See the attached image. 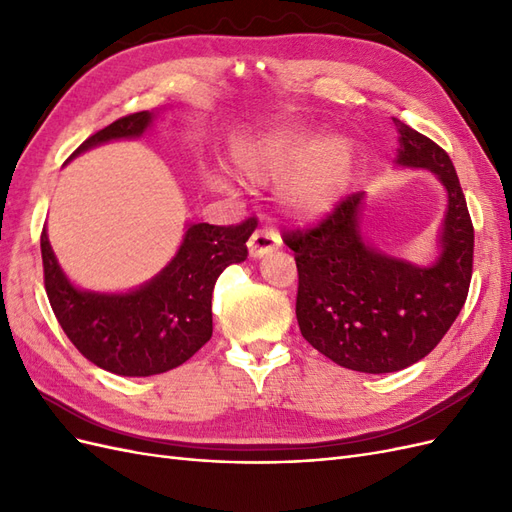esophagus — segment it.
<instances>
[{
	"label": "esophagus",
	"mask_w": 512,
	"mask_h": 512,
	"mask_svg": "<svg viewBox=\"0 0 512 512\" xmlns=\"http://www.w3.org/2000/svg\"><path fill=\"white\" fill-rule=\"evenodd\" d=\"M280 243H282L280 235H275L273 230H256L250 237V241H247V252H250V258L258 260L275 252L277 247H280Z\"/></svg>",
	"instance_id": "34e87169"
}]
</instances>
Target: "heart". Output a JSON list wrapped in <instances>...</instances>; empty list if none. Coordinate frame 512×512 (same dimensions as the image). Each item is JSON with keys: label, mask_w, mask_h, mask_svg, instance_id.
<instances>
[{"label": "heart", "mask_w": 512, "mask_h": 512, "mask_svg": "<svg viewBox=\"0 0 512 512\" xmlns=\"http://www.w3.org/2000/svg\"><path fill=\"white\" fill-rule=\"evenodd\" d=\"M230 162L250 183L277 185V200L294 220L316 222L342 203L354 175L356 151L344 134H314L292 123H273L247 132L230 145ZM211 185L228 192L220 173H209Z\"/></svg>", "instance_id": "b5f03b06"}]
</instances>
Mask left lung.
I'll list each match as a JSON object with an SVG mask.
<instances>
[{"mask_svg": "<svg viewBox=\"0 0 512 512\" xmlns=\"http://www.w3.org/2000/svg\"><path fill=\"white\" fill-rule=\"evenodd\" d=\"M397 128V168H425L446 190V213L427 265L391 256L363 230L365 192L329 220L284 243L299 269L297 320L318 352L346 369L391 374L421 361L451 329L472 280L474 228L446 151L406 123Z\"/></svg>", "mask_w": 512, "mask_h": 512, "instance_id": "obj_1", "label": "left lung"}]
</instances>
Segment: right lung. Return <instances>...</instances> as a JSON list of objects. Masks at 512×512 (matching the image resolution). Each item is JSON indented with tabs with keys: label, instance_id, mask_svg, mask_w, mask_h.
<instances>
[{
	"label": "right lung",
	"instance_id": "obj_1",
	"mask_svg": "<svg viewBox=\"0 0 512 512\" xmlns=\"http://www.w3.org/2000/svg\"><path fill=\"white\" fill-rule=\"evenodd\" d=\"M160 111H141L113 121L72 153L143 138ZM70 158V160H72ZM256 220L239 226L185 224L175 256L145 284L119 290L76 286L61 269L46 226L40 237L44 286L53 312L85 359L117 376L147 378L185 363L213 333L211 294L228 265L247 258Z\"/></svg>",
	"mask_w": 512,
	"mask_h": 512
}]
</instances>
